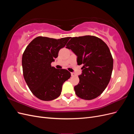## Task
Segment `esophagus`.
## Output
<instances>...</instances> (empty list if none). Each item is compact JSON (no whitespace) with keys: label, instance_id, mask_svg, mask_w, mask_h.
Here are the masks:
<instances>
[{"label":"esophagus","instance_id":"1","mask_svg":"<svg viewBox=\"0 0 134 134\" xmlns=\"http://www.w3.org/2000/svg\"><path fill=\"white\" fill-rule=\"evenodd\" d=\"M71 75L72 76H73L75 75V74L74 73V72H71Z\"/></svg>","mask_w":134,"mask_h":134}]
</instances>
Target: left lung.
<instances>
[{"label": "left lung", "instance_id": "8db88e82", "mask_svg": "<svg viewBox=\"0 0 134 134\" xmlns=\"http://www.w3.org/2000/svg\"><path fill=\"white\" fill-rule=\"evenodd\" d=\"M66 47L77 56L78 65H83L79 83L74 87L75 94L86 100L97 98L112 75L113 61L108 46L99 38L88 35L71 38Z\"/></svg>", "mask_w": 134, "mask_h": 134}]
</instances>
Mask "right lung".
<instances>
[{"mask_svg":"<svg viewBox=\"0 0 134 134\" xmlns=\"http://www.w3.org/2000/svg\"><path fill=\"white\" fill-rule=\"evenodd\" d=\"M70 37L55 39L38 36L27 46L22 55L23 76L31 92L38 99L48 101L60 96L63 83L71 74L51 66L59 50Z\"/></svg>","mask_w":134,"mask_h":134,"instance_id":"obj_1","label":"right lung"}]
</instances>
